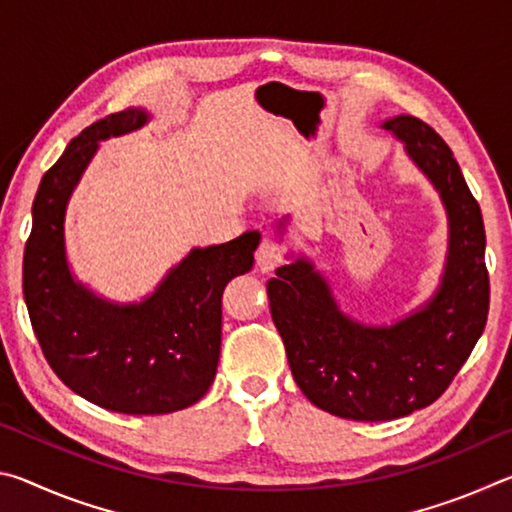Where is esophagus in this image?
<instances>
[{"instance_id": "1", "label": "esophagus", "mask_w": 512, "mask_h": 512, "mask_svg": "<svg viewBox=\"0 0 512 512\" xmlns=\"http://www.w3.org/2000/svg\"><path fill=\"white\" fill-rule=\"evenodd\" d=\"M284 262V253H282V246L275 244V241H264L262 246L257 248V268L262 273L273 271Z\"/></svg>"}]
</instances>
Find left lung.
I'll return each mask as SVG.
<instances>
[{
  "instance_id": "obj_1",
  "label": "left lung",
  "mask_w": 512,
  "mask_h": 512,
  "mask_svg": "<svg viewBox=\"0 0 512 512\" xmlns=\"http://www.w3.org/2000/svg\"><path fill=\"white\" fill-rule=\"evenodd\" d=\"M381 128L404 144L447 212V257L431 298L391 325L361 323L343 314L316 264L293 253L266 284L300 391L318 409L361 422L404 418L436 402L483 334L490 305L481 207L449 146L411 115Z\"/></svg>"
}]
</instances>
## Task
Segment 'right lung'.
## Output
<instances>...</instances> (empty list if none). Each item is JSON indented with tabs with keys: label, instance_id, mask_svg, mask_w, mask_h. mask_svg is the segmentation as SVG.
Here are the masks:
<instances>
[{
	"label": "right lung",
	"instance_id": "obj_1",
	"mask_svg": "<svg viewBox=\"0 0 512 512\" xmlns=\"http://www.w3.org/2000/svg\"><path fill=\"white\" fill-rule=\"evenodd\" d=\"M151 115L128 108L94 121L67 144L33 201L22 289L42 354L67 388L108 411L173 413L210 391L221 354V296L253 268L257 230L192 248L140 302H112L76 280L67 262L65 214L85 169L108 137Z\"/></svg>",
	"mask_w": 512,
	"mask_h": 512
}]
</instances>
